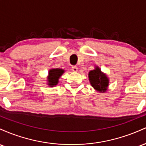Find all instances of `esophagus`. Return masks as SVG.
I'll return each mask as SVG.
<instances>
[{
    "label": "esophagus",
    "instance_id": "34e87169",
    "mask_svg": "<svg viewBox=\"0 0 146 146\" xmlns=\"http://www.w3.org/2000/svg\"><path fill=\"white\" fill-rule=\"evenodd\" d=\"M72 71L74 72L78 71V67L76 66H72Z\"/></svg>",
    "mask_w": 146,
    "mask_h": 146
}]
</instances>
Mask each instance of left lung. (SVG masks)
Instances as JSON below:
<instances>
[{"label":"left lung","instance_id":"1","mask_svg":"<svg viewBox=\"0 0 146 146\" xmlns=\"http://www.w3.org/2000/svg\"><path fill=\"white\" fill-rule=\"evenodd\" d=\"M88 78L91 86L100 93H104L106 91L109 80L106 75L102 73L100 68L96 66L94 70L88 73Z\"/></svg>","mask_w":146,"mask_h":146}]
</instances>
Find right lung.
Wrapping results in <instances>:
<instances>
[{"mask_svg":"<svg viewBox=\"0 0 146 146\" xmlns=\"http://www.w3.org/2000/svg\"><path fill=\"white\" fill-rule=\"evenodd\" d=\"M64 73V71L61 68H52L48 71V85L49 86H54L58 84V80L61 75Z\"/></svg>","mask_w":146,"mask_h":146,"instance_id":"right-lung-1","label":"right lung"}]
</instances>
